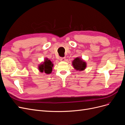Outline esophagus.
Returning a JSON list of instances; mask_svg holds the SVG:
<instances>
[{
	"label": "esophagus",
	"instance_id": "obj_1",
	"mask_svg": "<svg viewBox=\"0 0 125 125\" xmlns=\"http://www.w3.org/2000/svg\"><path fill=\"white\" fill-rule=\"evenodd\" d=\"M60 61L64 62V61H65V60H66V58H65V57H60Z\"/></svg>",
	"mask_w": 125,
	"mask_h": 125
}]
</instances>
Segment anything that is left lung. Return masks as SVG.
I'll list each match as a JSON object with an SVG mask.
<instances>
[{
    "mask_svg": "<svg viewBox=\"0 0 125 125\" xmlns=\"http://www.w3.org/2000/svg\"><path fill=\"white\" fill-rule=\"evenodd\" d=\"M73 65L75 69L79 71L83 70L86 67V63L78 57L73 60Z\"/></svg>",
    "mask_w": 125,
    "mask_h": 125,
    "instance_id": "8db88e82",
    "label": "left lung"
}]
</instances>
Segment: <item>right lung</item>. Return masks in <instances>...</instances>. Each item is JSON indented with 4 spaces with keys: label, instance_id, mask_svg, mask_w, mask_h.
I'll use <instances>...</instances> for the list:
<instances>
[{
    "label": "right lung",
    "instance_id": "right-lung-1",
    "mask_svg": "<svg viewBox=\"0 0 125 125\" xmlns=\"http://www.w3.org/2000/svg\"><path fill=\"white\" fill-rule=\"evenodd\" d=\"M53 66V64L52 63L50 60L47 58L45 59V62L39 66V70L41 73L44 72L46 74H50L52 71V67Z\"/></svg>",
    "mask_w": 125,
    "mask_h": 125
}]
</instances>
